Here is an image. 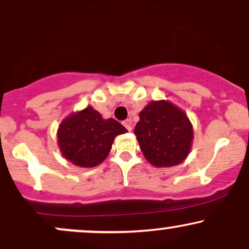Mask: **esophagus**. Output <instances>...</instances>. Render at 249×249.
Instances as JSON below:
<instances>
[{
    "instance_id": "obj_1",
    "label": "esophagus",
    "mask_w": 249,
    "mask_h": 249,
    "mask_svg": "<svg viewBox=\"0 0 249 249\" xmlns=\"http://www.w3.org/2000/svg\"><path fill=\"white\" fill-rule=\"evenodd\" d=\"M123 124H124V126L126 127L127 131L132 130V119H131V118L130 119H126V121L123 123Z\"/></svg>"
}]
</instances>
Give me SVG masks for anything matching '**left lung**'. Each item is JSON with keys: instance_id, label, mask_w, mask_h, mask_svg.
<instances>
[{"instance_id": "left-lung-1", "label": "left lung", "mask_w": 249, "mask_h": 249, "mask_svg": "<svg viewBox=\"0 0 249 249\" xmlns=\"http://www.w3.org/2000/svg\"><path fill=\"white\" fill-rule=\"evenodd\" d=\"M134 134L146 160L156 167L181 164L191 152L193 126L181 108L168 101H152L139 112Z\"/></svg>"}]
</instances>
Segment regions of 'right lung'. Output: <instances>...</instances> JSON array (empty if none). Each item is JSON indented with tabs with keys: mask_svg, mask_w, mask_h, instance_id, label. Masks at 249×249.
<instances>
[{
	"mask_svg": "<svg viewBox=\"0 0 249 249\" xmlns=\"http://www.w3.org/2000/svg\"><path fill=\"white\" fill-rule=\"evenodd\" d=\"M127 132L113 118L104 119L88 107L65 117L57 130L62 156L79 167H95L107 159L118 134Z\"/></svg>",
	"mask_w": 249,
	"mask_h": 249,
	"instance_id": "1",
	"label": "right lung"
}]
</instances>
